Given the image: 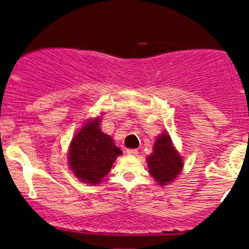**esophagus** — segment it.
Returning a JSON list of instances; mask_svg holds the SVG:
<instances>
[{"instance_id": "obj_1", "label": "esophagus", "mask_w": 249, "mask_h": 249, "mask_svg": "<svg viewBox=\"0 0 249 249\" xmlns=\"http://www.w3.org/2000/svg\"><path fill=\"white\" fill-rule=\"evenodd\" d=\"M126 153L128 156H137V154H138V151L134 150V148H128V150H126Z\"/></svg>"}]
</instances>
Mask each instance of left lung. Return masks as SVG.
Returning <instances> with one entry per match:
<instances>
[{
  "label": "left lung",
  "instance_id": "obj_1",
  "mask_svg": "<svg viewBox=\"0 0 249 249\" xmlns=\"http://www.w3.org/2000/svg\"><path fill=\"white\" fill-rule=\"evenodd\" d=\"M150 174L159 185H166L174 180L182 168V158L172 146L170 136L161 134L154 142L153 152L147 157Z\"/></svg>",
  "mask_w": 249,
  "mask_h": 249
}]
</instances>
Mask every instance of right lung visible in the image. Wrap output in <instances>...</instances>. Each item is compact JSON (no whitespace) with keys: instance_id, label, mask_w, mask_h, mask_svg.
<instances>
[{"instance_id":"1","label":"right lung","mask_w":249,"mask_h":249,"mask_svg":"<svg viewBox=\"0 0 249 249\" xmlns=\"http://www.w3.org/2000/svg\"><path fill=\"white\" fill-rule=\"evenodd\" d=\"M122 154L112 138L99 128V118L85 124L70 145L71 171L83 182L98 184L110 172L117 157Z\"/></svg>"}]
</instances>
